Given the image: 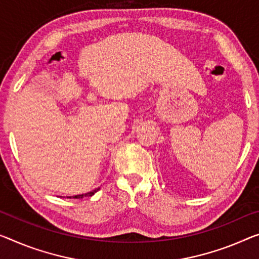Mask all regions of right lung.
I'll list each match as a JSON object with an SVG mask.
<instances>
[{
  "mask_svg": "<svg viewBox=\"0 0 259 259\" xmlns=\"http://www.w3.org/2000/svg\"><path fill=\"white\" fill-rule=\"evenodd\" d=\"M99 190V188H96L93 191H90V192H87V193H82V194H77V196H73V197H67V198H74V199H79V198H84V197H91L94 196L95 193L97 192V191Z\"/></svg>",
  "mask_w": 259,
  "mask_h": 259,
  "instance_id": "1",
  "label": "right lung"
}]
</instances>
